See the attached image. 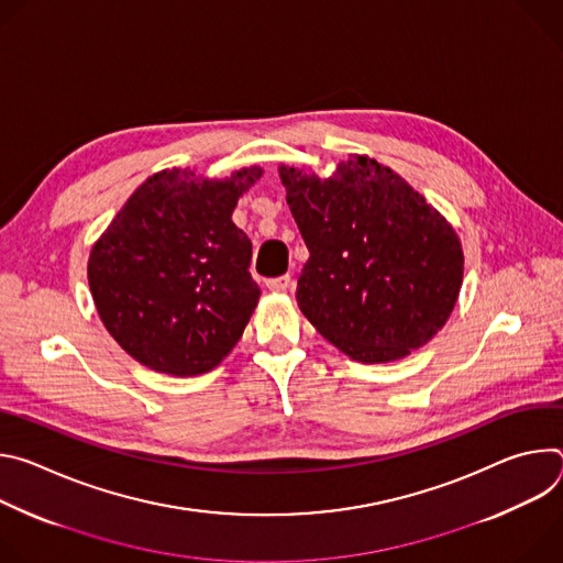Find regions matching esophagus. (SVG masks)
I'll list each match as a JSON object with an SVG mask.
<instances>
[{"instance_id":"obj_1","label":"esophagus","mask_w":563,"mask_h":563,"mask_svg":"<svg viewBox=\"0 0 563 563\" xmlns=\"http://www.w3.org/2000/svg\"><path fill=\"white\" fill-rule=\"evenodd\" d=\"M289 285H291V278H289V276H278V278L267 280V287H269L272 291H287Z\"/></svg>"}]
</instances>
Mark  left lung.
<instances>
[{
  "label": "left lung",
  "instance_id": "left-lung-1",
  "mask_svg": "<svg viewBox=\"0 0 563 563\" xmlns=\"http://www.w3.org/2000/svg\"><path fill=\"white\" fill-rule=\"evenodd\" d=\"M309 250L296 300L318 334L358 363H391L439 334L463 285L454 227L369 155L330 178L280 165Z\"/></svg>",
  "mask_w": 563,
  "mask_h": 563
}]
</instances>
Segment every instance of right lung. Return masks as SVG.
Here are the masks:
<instances>
[{
    "label": "right lung",
    "mask_w": 563,
    "mask_h": 563,
    "mask_svg": "<svg viewBox=\"0 0 563 563\" xmlns=\"http://www.w3.org/2000/svg\"><path fill=\"white\" fill-rule=\"evenodd\" d=\"M263 176L163 169L124 202L89 256V287L115 343L148 369L211 372L235 347L258 305L252 243L231 213Z\"/></svg>",
    "instance_id": "obj_1"
}]
</instances>
